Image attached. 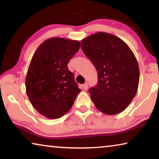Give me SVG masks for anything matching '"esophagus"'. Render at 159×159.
Returning <instances> with one entry per match:
<instances>
[{
	"label": "esophagus",
	"instance_id": "34e87169",
	"mask_svg": "<svg viewBox=\"0 0 159 159\" xmlns=\"http://www.w3.org/2000/svg\"><path fill=\"white\" fill-rule=\"evenodd\" d=\"M83 90H88V83H84V84L83 85Z\"/></svg>",
	"mask_w": 159,
	"mask_h": 159
}]
</instances>
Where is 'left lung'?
Returning <instances> with one entry per match:
<instances>
[{
    "instance_id": "left-lung-1",
    "label": "left lung",
    "mask_w": 159,
    "mask_h": 159,
    "mask_svg": "<svg viewBox=\"0 0 159 159\" xmlns=\"http://www.w3.org/2000/svg\"><path fill=\"white\" fill-rule=\"evenodd\" d=\"M80 47L98 71V85L90 88L97 109L115 115L127 108L138 91V61L125 43L105 32L83 39Z\"/></svg>"
}]
</instances>
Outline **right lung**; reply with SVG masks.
I'll return each instance as SVG.
<instances>
[{"instance_id": "obj_1", "label": "right lung", "mask_w": 159, "mask_h": 159, "mask_svg": "<svg viewBox=\"0 0 159 159\" xmlns=\"http://www.w3.org/2000/svg\"><path fill=\"white\" fill-rule=\"evenodd\" d=\"M79 41L50 38L34 52L26 76V91L33 107L48 118L62 116L80 92L69 60L79 51Z\"/></svg>"}]
</instances>
